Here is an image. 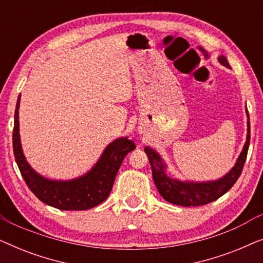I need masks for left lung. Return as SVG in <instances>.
I'll return each instance as SVG.
<instances>
[{"instance_id":"1","label":"left lung","mask_w":263,"mask_h":263,"mask_svg":"<svg viewBox=\"0 0 263 263\" xmlns=\"http://www.w3.org/2000/svg\"><path fill=\"white\" fill-rule=\"evenodd\" d=\"M219 62L222 66L230 68L228 60L224 56L219 57ZM248 115V111H247ZM249 117V115H248ZM250 143V122L248 120V135L247 142L243 147L242 153L237 160L235 166L224 177L218 179L215 182H206V183H189L181 182L177 179H172L167 177L165 174V165L161 161V158L158 156L157 152H154L152 148L146 147L145 152L148 156L151 167H152L153 181L156 183L158 192L164 197L167 202L183 207L190 206H203L210 202H213L219 197L228 193L232 188L233 184L239 178L242 174L244 163L247 160L248 148Z\"/></svg>"}]
</instances>
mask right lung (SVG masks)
<instances>
[{
  "label": "right lung",
  "mask_w": 263,
  "mask_h": 263,
  "mask_svg": "<svg viewBox=\"0 0 263 263\" xmlns=\"http://www.w3.org/2000/svg\"><path fill=\"white\" fill-rule=\"evenodd\" d=\"M19 104L20 96L14 115L13 151L17 167L31 192L42 202L62 211H84L102 203L112 189L124 157L135 149V143L127 138L115 140L87 175L67 182L49 181L32 170L23 154L19 135Z\"/></svg>",
  "instance_id": "obj_1"
}]
</instances>
